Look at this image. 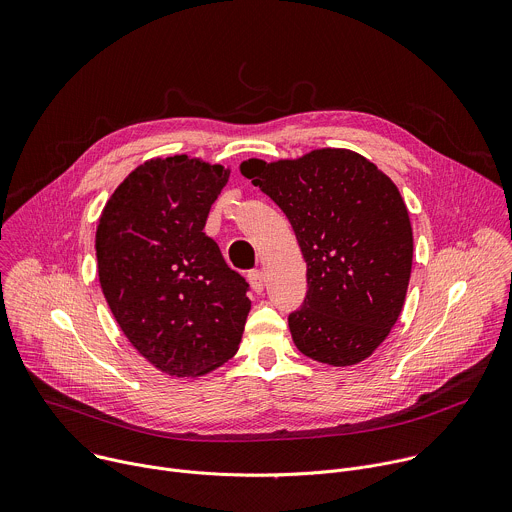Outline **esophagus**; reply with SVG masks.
I'll return each instance as SVG.
<instances>
[{
	"instance_id": "obj_1",
	"label": "esophagus",
	"mask_w": 512,
	"mask_h": 512,
	"mask_svg": "<svg viewBox=\"0 0 512 512\" xmlns=\"http://www.w3.org/2000/svg\"><path fill=\"white\" fill-rule=\"evenodd\" d=\"M248 280H250V286L256 294H260L264 290V272L262 270H252L248 274Z\"/></svg>"
}]
</instances>
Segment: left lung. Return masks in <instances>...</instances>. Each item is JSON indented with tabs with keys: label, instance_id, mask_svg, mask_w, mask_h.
<instances>
[{
	"label": "left lung",
	"instance_id": "obj_1",
	"mask_svg": "<svg viewBox=\"0 0 512 512\" xmlns=\"http://www.w3.org/2000/svg\"><path fill=\"white\" fill-rule=\"evenodd\" d=\"M252 179L286 214L306 262V298L288 317L296 349L333 367L357 365L387 339L412 274L414 234L397 185L349 149L248 159Z\"/></svg>",
	"mask_w": 512,
	"mask_h": 512
}]
</instances>
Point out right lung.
Returning <instances> with one entry per match:
<instances>
[{
	"mask_svg": "<svg viewBox=\"0 0 512 512\" xmlns=\"http://www.w3.org/2000/svg\"><path fill=\"white\" fill-rule=\"evenodd\" d=\"M230 167L155 157L133 169L96 226L98 280L129 343L171 377H201L232 359L250 298L206 236Z\"/></svg>",
	"mask_w": 512,
	"mask_h": 512,
	"instance_id": "right-lung-1",
	"label": "right lung"
}]
</instances>
